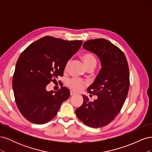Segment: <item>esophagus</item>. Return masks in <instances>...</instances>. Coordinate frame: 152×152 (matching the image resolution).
Here are the masks:
<instances>
[{"label":"esophagus","mask_w":152,"mask_h":152,"mask_svg":"<svg viewBox=\"0 0 152 152\" xmlns=\"http://www.w3.org/2000/svg\"><path fill=\"white\" fill-rule=\"evenodd\" d=\"M76 94V93L75 92H74V91H70V95L71 96H73V95H75Z\"/></svg>","instance_id":"esophagus-1"}]
</instances>
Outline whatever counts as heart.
<instances>
[{"label":"heart","mask_w":152,"mask_h":152,"mask_svg":"<svg viewBox=\"0 0 152 152\" xmlns=\"http://www.w3.org/2000/svg\"><path fill=\"white\" fill-rule=\"evenodd\" d=\"M80 59L86 69L91 66L95 67L96 65V62L97 61H96V58L94 56V55H93L89 53H86L82 54L80 56ZM68 64H69V62H67L66 63L65 66V71L67 70ZM66 85L70 89L73 91H78L82 89V87H83L84 86V82L80 80L72 79L70 80H68L67 81Z\"/></svg>","instance_id":"heart-1"}]
</instances>
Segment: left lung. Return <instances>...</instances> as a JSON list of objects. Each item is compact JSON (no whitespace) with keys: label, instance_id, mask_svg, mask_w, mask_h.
I'll return each mask as SVG.
<instances>
[{"label":"left lung","instance_id":"8db88e82","mask_svg":"<svg viewBox=\"0 0 152 152\" xmlns=\"http://www.w3.org/2000/svg\"><path fill=\"white\" fill-rule=\"evenodd\" d=\"M83 48L95 54L102 68L87 91L98 99L89 102L82 95L83 104L75 110L77 117L87 126L94 128L108 125L120 112L129 88V70L125 54L104 39L89 40Z\"/></svg>","mask_w":152,"mask_h":152}]
</instances>
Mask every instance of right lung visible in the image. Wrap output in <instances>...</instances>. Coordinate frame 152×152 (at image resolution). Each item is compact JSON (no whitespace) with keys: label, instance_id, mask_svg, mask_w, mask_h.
I'll list each match as a JSON object with an SVG mask.
<instances>
[{"label":"right lung","instance_id":"add662e5","mask_svg":"<svg viewBox=\"0 0 152 152\" xmlns=\"http://www.w3.org/2000/svg\"><path fill=\"white\" fill-rule=\"evenodd\" d=\"M81 40L46 36L31 44L18 58L12 89L20 112L28 121L43 124L53 119L70 95L65 87L48 91L46 86L63 76L66 63L81 47Z\"/></svg>","mask_w":152,"mask_h":152}]
</instances>
